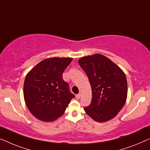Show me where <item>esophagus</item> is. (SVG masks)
Returning <instances> with one entry per match:
<instances>
[{"label": "esophagus", "mask_w": 150, "mask_h": 150, "mask_svg": "<svg viewBox=\"0 0 150 150\" xmlns=\"http://www.w3.org/2000/svg\"><path fill=\"white\" fill-rule=\"evenodd\" d=\"M81 94H77V95H76V98L77 99H79L80 98H81Z\"/></svg>", "instance_id": "obj_1"}]
</instances>
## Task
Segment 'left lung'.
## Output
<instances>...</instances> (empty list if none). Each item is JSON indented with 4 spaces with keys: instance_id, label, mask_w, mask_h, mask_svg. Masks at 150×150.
I'll use <instances>...</instances> for the list:
<instances>
[{
    "instance_id": "1",
    "label": "left lung",
    "mask_w": 150,
    "mask_h": 150,
    "mask_svg": "<svg viewBox=\"0 0 150 150\" xmlns=\"http://www.w3.org/2000/svg\"><path fill=\"white\" fill-rule=\"evenodd\" d=\"M78 62L87 75L92 88V102L84 108L86 113L98 122L115 117L127 98L125 73L102 54L82 57Z\"/></svg>"
}]
</instances>
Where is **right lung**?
<instances>
[{
    "mask_svg": "<svg viewBox=\"0 0 150 150\" xmlns=\"http://www.w3.org/2000/svg\"><path fill=\"white\" fill-rule=\"evenodd\" d=\"M72 58H46L26 75L24 97L30 112L43 122H53L63 115L71 100L75 97L62 73Z\"/></svg>",
    "mask_w": 150,
    "mask_h": 150,
    "instance_id": "add662e5",
    "label": "right lung"
}]
</instances>
